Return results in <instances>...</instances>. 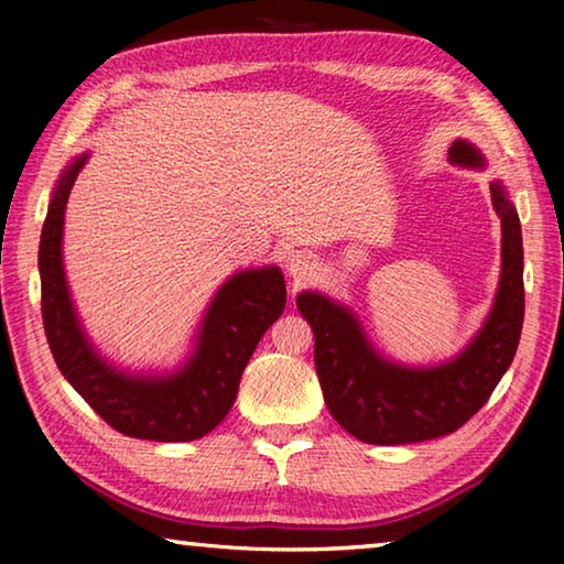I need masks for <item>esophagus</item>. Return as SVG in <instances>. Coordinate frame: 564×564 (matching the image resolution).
<instances>
[{
	"mask_svg": "<svg viewBox=\"0 0 564 564\" xmlns=\"http://www.w3.org/2000/svg\"><path fill=\"white\" fill-rule=\"evenodd\" d=\"M316 256L311 251H291L289 259H285V271L293 275L295 281H305L311 279L313 271H316Z\"/></svg>",
	"mask_w": 564,
	"mask_h": 564,
	"instance_id": "obj_1",
	"label": "esophagus"
}]
</instances>
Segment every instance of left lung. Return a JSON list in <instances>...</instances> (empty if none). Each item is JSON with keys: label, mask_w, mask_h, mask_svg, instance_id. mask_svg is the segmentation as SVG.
Masks as SVG:
<instances>
[{"label": "left lung", "mask_w": 564, "mask_h": 564, "mask_svg": "<svg viewBox=\"0 0 564 564\" xmlns=\"http://www.w3.org/2000/svg\"><path fill=\"white\" fill-rule=\"evenodd\" d=\"M451 161L482 169L470 141L457 139ZM502 224V271L492 311L477 336L453 360L410 368L370 346L358 318L343 303L316 291L299 293L301 316L316 336V373L330 415L340 427L370 445H405L451 435L492 395L518 350L524 318L520 218L500 181L490 184Z\"/></svg>", "instance_id": "1"}]
</instances>
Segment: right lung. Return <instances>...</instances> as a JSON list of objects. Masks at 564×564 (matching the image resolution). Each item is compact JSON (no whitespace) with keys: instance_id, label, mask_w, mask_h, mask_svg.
<instances>
[{"instance_id":"obj_1","label":"right lung","mask_w":564,"mask_h":564,"mask_svg":"<svg viewBox=\"0 0 564 564\" xmlns=\"http://www.w3.org/2000/svg\"><path fill=\"white\" fill-rule=\"evenodd\" d=\"M89 154L74 159L56 181L40 241L42 318L46 343L76 393L129 437L156 443L198 441L231 410L243 368L285 305L279 265L238 271L214 301L188 360L166 376H131L113 368L91 346L76 318L62 261L64 212Z\"/></svg>"}]
</instances>
